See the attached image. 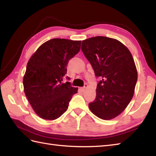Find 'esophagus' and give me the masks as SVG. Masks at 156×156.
Returning a JSON list of instances; mask_svg holds the SVG:
<instances>
[{"mask_svg": "<svg viewBox=\"0 0 156 156\" xmlns=\"http://www.w3.org/2000/svg\"><path fill=\"white\" fill-rule=\"evenodd\" d=\"M88 85L87 84H85L84 87L81 88V90H82V91H84V90H85V89H86V88H88Z\"/></svg>", "mask_w": 156, "mask_h": 156, "instance_id": "34e87169", "label": "esophagus"}]
</instances>
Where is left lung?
I'll use <instances>...</instances> for the list:
<instances>
[{
  "instance_id": "left-lung-1",
  "label": "left lung",
  "mask_w": 156,
  "mask_h": 156,
  "mask_svg": "<svg viewBox=\"0 0 156 156\" xmlns=\"http://www.w3.org/2000/svg\"><path fill=\"white\" fill-rule=\"evenodd\" d=\"M81 49L90 63L97 85L95 100L89 103L91 112L103 120L120 115L131 101L137 71L130 51L117 39L97 36L85 39Z\"/></svg>"
}]
</instances>
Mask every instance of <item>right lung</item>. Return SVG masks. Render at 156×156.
<instances>
[{
	"mask_svg": "<svg viewBox=\"0 0 156 156\" xmlns=\"http://www.w3.org/2000/svg\"><path fill=\"white\" fill-rule=\"evenodd\" d=\"M81 41L52 39L44 43L28 61L23 77L24 92L35 112L55 120L67 111L78 88L62 83L69 59L80 49Z\"/></svg>",
	"mask_w": 156,
	"mask_h": 156,
	"instance_id": "right-lung-1",
	"label": "right lung"
}]
</instances>
